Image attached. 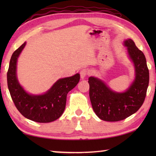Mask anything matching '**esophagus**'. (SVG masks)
Here are the masks:
<instances>
[{
	"mask_svg": "<svg viewBox=\"0 0 156 156\" xmlns=\"http://www.w3.org/2000/svg\"><path fill=\"white\" fill-rule=\"evenodd\" d=\"M88 73H89V71H88V69H81V71H80L81 78L82 79L85 78L86 76L88 75Z\"/></svg>",
	"mask_w": 156,
	"mask_h": 156,
	"instance_id": "obj_1",
	"label": "esophagus"
}]
</instances>
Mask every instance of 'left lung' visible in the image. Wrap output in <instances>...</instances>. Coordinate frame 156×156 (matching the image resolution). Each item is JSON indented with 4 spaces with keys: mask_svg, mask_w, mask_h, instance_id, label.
Returning <instances> with one entry per match:
<instances>
[{
    "mask_svg": "<svg viewBox=\"0 0 156 156\" xmlns=\"http://www.w3.org/2000/svg\"><path fill=\"white\" fill-rule=\"evenodd\" d=\"M129 58L135 68V79L124 92L111 89L98 78H89V98L100 119L109 122L122 120L135 113L143 104L149 85V73L146 58L131 39L124 41Z\"/></svg>",
    "mask_w": 156,
    "mask_h": 156,
    "instance_id": "obj_1",
    "label": "left lung"
}]
</instances>
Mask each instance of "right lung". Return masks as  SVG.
<instances>
[{
    "instance_id": "obj_1",
    "label": "right lung",
    "mask_w": 156,
    "mask_h": 156,
    "mask_svg": "<svg viewBox=\"0 0 156 156\" xmlns=\"http://www.w3.org/2000/svg\"><path fill=\"white\" fill-rule=\"evenodd\" d=\"M26 45L25 42L13 53L7 72V85L16 107L24 117L34 122L47 123L57 120L64 112L68 92L77 85L80 74L60 78L43 94L34 95L26 91L18 80V58Z\"/></svg>"
}]
</instances>
